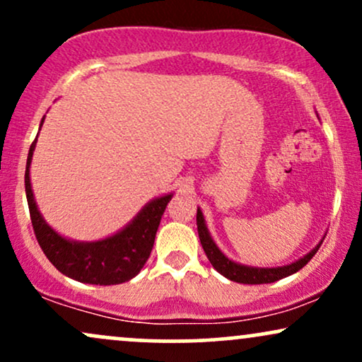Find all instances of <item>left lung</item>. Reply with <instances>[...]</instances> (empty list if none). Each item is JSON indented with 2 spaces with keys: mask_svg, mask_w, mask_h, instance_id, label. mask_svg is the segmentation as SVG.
<instances>
[{
  "mask_svg": "<svg viewBox=\"0 0 362 362\" xmlns=\"http://www.w3.org/2000/svg\"><path fill=\"white\" fill-rule=\"evenodd\" d=\"M197 231L199 238H201L202 248H204L207 259L213 264V267L221 274V276L226 277V279L240 282V284H269V282H276L282 279V277H288L291 274L298 272L313 259V255L318 252L320 245L323 242L322 240V242H320L310 253H306L303 259L293 262V264L289 265H282V267H250V265L236 264V262L230 260L221 250H219L218 245H216L214 240L211 238L201 209H197Z\"/></svg>",
  "mask_w": 362,
  "mask_h": 362,
  "instance_id": "obj_1",
  "label": "left lung"
}]
</instances>
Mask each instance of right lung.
<instances>
[{"label": "right lung", "mask_w": 362, "mask_h": 362, "mask_svg": "<svg viewBox=\"0 0 362 362\" xmlns=\"http://www.w3.org/2000/svg\"><path fill=\"white\" fill-rule=\"evenodd\" d=\"M35 143L37 138L32 143L27 158L25 192H27L28 211H30L35 238L49 262L64 276L74 281L86 282V284H120L138 276L149 259L161 216L167 209L168 202L172 201L173 194L153 199L124 230L109 238L98 240V242H73L54 231L37 209L30 185V163Z\"/></svg>", "instance_id": "add662e5"}]
</instances>
